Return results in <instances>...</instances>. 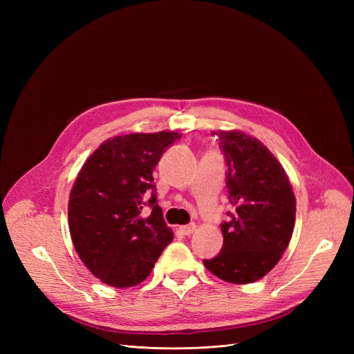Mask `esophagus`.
Instances as JSON below:
<instances>
[{
    "label": "esophagus",
    "mask_w": 354,
    "mask_h": 354,
    "mask_svg": "<svg viewBox=\"0 0 354 354\" xmlns=\"http://www.w3.org/2000/svg\"><path fill=\"white\" fill-rule=\"evenodd\" d=\"M195 229H196V226L194 223H190V224H186V226H180L178 227V232L181 233V234H185V236H189V234H192L195 232Z\"/></svg>",
    "instance_id": "esophagus-1"
}]
</instances>
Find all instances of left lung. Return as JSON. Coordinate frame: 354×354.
Here are the masks:
<instances>
[{
    "label": "left lung",
    "mask_w": 354,
    "mask_h": 354,
    "mask_svg": "<svg viewBox=\"0 0 354 354\" xmlns=\"http://www.w3.org/2000/svg\"><path fill=\"white\" fill-rule=\"evenodd\" d=\"M226 160L233 212L221 223L223 246L203 266L230 283L261 279L281 260L295 223V196L285 169L269 149L242 131H212Z\"/></svg>",
    "instance_id": "8db88e82"
}]
</instances>
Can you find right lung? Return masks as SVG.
<instances>
[{
  "label": "right lung",
  "instance_id": "right-lung-1",
  "mask_svg": "<svg viewBox=\"0 0 354 354\" xmlns=\"http://www.w3.org/2000/svg\"><path fill=\"white\" fill-rule=\"evenodd\" d=\"M180 137L174 131L116 136L94 151L75 180L68 207L72 242L103 283L143 282L173 241L152 173Z\"/></svg>",
  "mask_w": 354,
  "mask_h": 354
}]
</instances>
